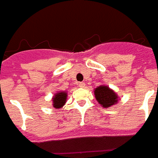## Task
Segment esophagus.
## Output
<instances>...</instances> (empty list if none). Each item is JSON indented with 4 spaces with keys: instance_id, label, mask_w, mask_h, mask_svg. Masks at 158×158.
I'll list each match as a JSON object with an SVG mask.
<instances>
[{
    "instance_id": "obj_1",
    "label": "esophagus",
    "mask_w": 158,
    "mask_h": 158,
    "mask_svg": "<svg viewBox=\"0 0 158 158\" xmlns=\"http://www.w3.org/2000/svg\"><path fill=\"white\" fill-rule=\"evenodd\" d=\"M85 85V84L84 82H79L78 83V86L81 87V88H84Z\"/></svg>"
}]
</instances>
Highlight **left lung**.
<instances>
[{
    "label": "left lung",
    "instance_id": "left-lung-1",
    "mask_svg": "<svg viewBox=\"0 0 158 158\" xmlns=\"http://www.w3.org/2000/svg\"><path fill=\"white\" fill-rule=\"evenodd\" d=\"M94 95L99 104L103 108H108L117 102V95L108 86L100 85L94 89Z\"/></svg>",
    "mask_w": 158,
    "mask_h": 158
}]
</instances>
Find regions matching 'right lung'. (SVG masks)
I'll use <instances>...</instances> for the list:
<instances>
[{"label":"right lung","mask_w":158,"mask_h":158,"mask_svg":"<svg viewBox=\"0 0 158 158\" xmlns=\"http://www.w3.org/2000/svg\"><path fill=\"white\" fill-rule=\"evenodd\" d=\"M67 93L66 92H59L53 98V105L55 108H61L66 103Z\"/></svg>","instance_id":"obj_1"}]
</instances>
